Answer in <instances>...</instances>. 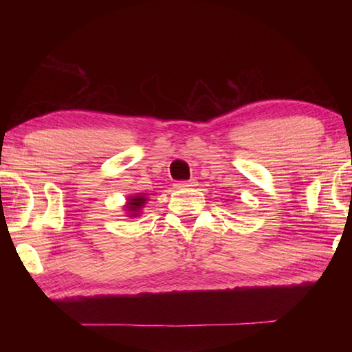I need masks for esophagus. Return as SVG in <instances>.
Returning a JSON list of instances; mask_svg holds the SVG:
<instances>
[{
  "label": "esophagus",
  "instance_id": "34e87169",
  "mask_svg": "<svg viewBox=\"0 0 352 352\" xmlns=\"http://www.w3.org/2000/svg\"><path fill=\"white\" fill-rule=\"evenodd\" d=\"M195 184H197V182H195V180L180 182V183L177 184V188H180V189H188V188H192V186H195Z\"/></svg>",
  "mask_w": 352,
  "mask_h": 352
}]
</instances>
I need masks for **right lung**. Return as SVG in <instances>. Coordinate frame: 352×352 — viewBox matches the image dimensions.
Segmentation results:
<instances>
[{"instance_id": "1", "label": "right lung", "mask_w": 352, "mask_h": 352, "mask_svg": "<svg viewBox=\"0 0 352 352\" xmlns=\"http://www.w3.org/2000/svg\"><path fill=\"white\" fill-rule=\"evenodd\" d=\"M147 204V194L144 192H138L133 195H129V199L126 200V205H124V212H126V217L135 219L141 216V211L144 205Z\"/></svg>"}]
</instances>
